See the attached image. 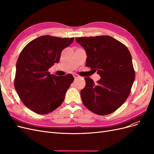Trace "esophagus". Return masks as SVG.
I'll return each mask as SVG.
<instances>
[{
  "label": "esophagus",
  "instance_id": "esophagus-1",
  "mask_svg": "<svg viewBox=\"0 0 154 154\" xmlns=\"http://www.w3.org/2000/svg\"><path fill=\"white\" fill-rule=\"evenodd\" d=\"M73 77H74V79H76V78H80V76H79V75H78V74H74V75H73Z\"/></svg>",
  "mask_w": 154,
  "mask_h": 154
}]
</instances>
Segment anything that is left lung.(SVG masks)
Masks as SVG:
<instances>
[{"label": "left lung", "instance_id": "1", "mask_svg": "<svg viewBox=\"0 0 154 154\" xmlns=\"http://www.w3.org/2000/svg\"><path fill=\"white\" fill-rule=\"evenodd\" d=\"M87 54L86 65L100 74L94 83L85 78L81 91L83 103L98 115H107L119 109L127 99L135 79L132 59L128 48L110 36L76 38Z\"/></svg>", "mask_w": 154, "mask_h": 154}]
</instances>
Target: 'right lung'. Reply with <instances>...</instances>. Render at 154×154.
Returning a JSON list of instances; mask_svg holds the SVG:
<instances>
[{
  "instance_id": "1",
  "label": "right lung",
  "mask_w": 154,
  "mask_h": 154,
  "mask_svg": "<svg viewBox=\"0 0 154 154\" xmlns=\"http://www.w3.org/2000/svg\"><path fill=\"white\" fill-rule=\"evenodd\" d=\"M73 41L74 38L44 35L30 42L21 51L14 85L22 103L34 112L50 113L63 101L74 78L71 74L55 76L48 70L59 62L62 51Z\"/></svg>"
}]
</instances>
